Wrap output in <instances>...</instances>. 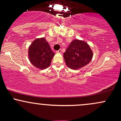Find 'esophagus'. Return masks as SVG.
<instances>
[{"mask_svg":"<svg viewBox=\"0 0 121 121\" xmlns=\"http://www.w3.org/2000/svg\"><path fill=\"white\" fill-rule=\"evenodd\" d=\"M56 52H57V53H61V49H60L59 50H58V51H57Z\"/></svg>","mask_w":121,"mask_h":121,"instance_id":"esophagus-1","label":"esophagus"}]
</instances>
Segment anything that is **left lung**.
Listing matches in <instances>:
<instances>
[{"mask_svg": "<svg viewBox=\"0 0 121 121\" xmlns=\"http://www.w3.org/2000/svg\"><path fill=\"white\" fill-rule=\"evenodd\" d=\"M92 57L93 52L87 43L77 39L72 41L64 53L66 65L74 70H77L88 64Z\"/></svg>", "mask_w": 121, "mask_h": 121, "instance_id": "obj_1", "label": "left lung"}]
</instances>
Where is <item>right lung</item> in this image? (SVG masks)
Masks as SVG:
<instances>
[{
    "label": "right lung",
    "mask_w": 121,
    "mask_h": 121,
    "mask_svg": "<svg viewBox=\"0 0 121 121\" xmlns=\"http://www.w3.org/2000/svg\"><path fill=\"white\" fill-rule=\"evenodd\" d=\"M55 55L44 37L36 39L28 48V57L34 66L40 69L49 67Z\"/></svg>",
    "instance_id": "obj_1"
}]
</instances>
